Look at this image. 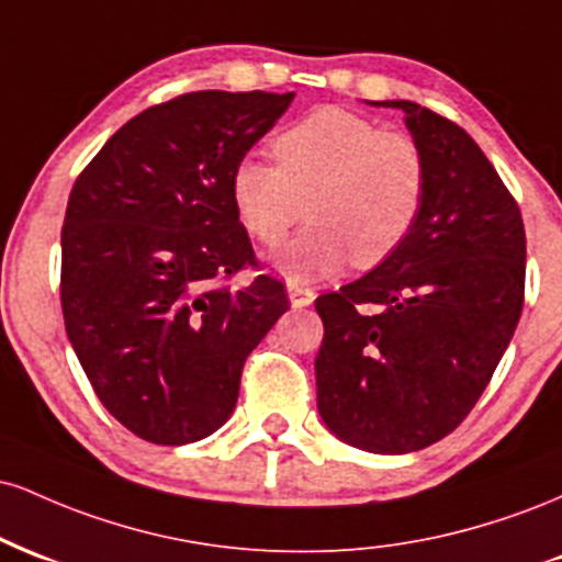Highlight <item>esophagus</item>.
<instances>
[{
    "mask_svg": "<svg viewBox=\"0 0 562 562\" xmlns=\"http://www.w3.org/2000/svg\"><path fill=\"white\" fill-rule=\"evenodd\" d=\"M288 299L293 308H303L308 306V303H314L317 293H314L312 288H301V285H293V282H288Z\"/></svg>",
    "mask_w": 562,
    "mask_h": 562,
    "instance_id": "obj_1",
    "label": "esophagus"
}]
</instances>
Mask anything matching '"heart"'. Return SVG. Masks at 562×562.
Returning a JSON list of instances; mask_svg holds the SVG:
<instances>
[{
  "label": "heart",
  "instance_id": "obj_1",
  "mask_svg": "<svg viewBox=\"0 0 562 562\" xmlns=\"http://www.w3.org/2000/svg\"><path fill=\"white\" fill-rule=\"evenodd\" d=\"M277 166L240 158L229 200L240 227L277 245L299 222L308 227L272 259L288 282H312L344 269L378 267L406 240L423 211L425 158L402 132H380L364 115L317 108L272 139Z\"/></svg>",
  "mask_w": 562,
  "mask_h": 562
}]
</instances>
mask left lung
<instances>
[{"label":"left lung","instance_id":"obj_1","mask_svg":"<svg viewBox=\"0 0 562 562\" xmlns=\"http://www.w3.org/2000/svg\"><path fill=\"white\" fill-rule=\"evenodd\" d=\"M396 108L428 171L423 211L372 272L319 295L317 409L372 454H409L468 417L524 312L526 232L473 137L409 100Z\"/></svg>","mask_w":562,"mask_h":562}]
</instances>
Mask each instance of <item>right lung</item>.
I'll list each match as a JSON object with an SVG mask.
<instances>
[{"mask_svg": "<svg viewBox=\"0 0 562 562\" xmlns=\"http://www.w3.org/2000/svg\"><path fill=\"white\" fill-rule=\"evenodd\" d=\"M293 92L182 94L126 121L70 190L63 317L102 406L145 441L182 447L235 412L248 353L288 312L259 274L229 173Z\"/></svg>", "mask_w": 562, "mask_h": 562, "instance_id": "add662e5", "label": "right lung"}]
</instances>
